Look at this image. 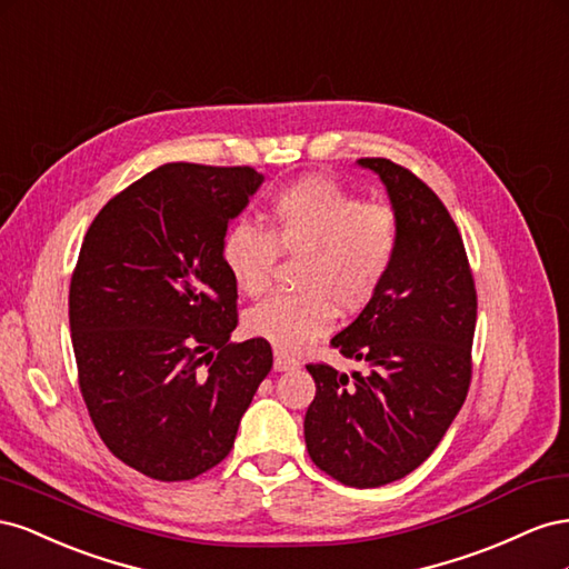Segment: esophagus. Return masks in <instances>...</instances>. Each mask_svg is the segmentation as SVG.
<instances>
[{"instance_id":"1","label":"esophagus","mask_w":569,"mask_h":569,"mask_svg":"<svg viewBox=\"0 0 569 569\" xmlns=\"http://www.w3.org/2000/svg\"><path fill=\"white\" fill-rule=\"evenodd\" d=\"M296 367H298V362L293 360V357H288L281 350L273 352V369L276 371H288V369H296Z\"/></svg>"}]
</instances>
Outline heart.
<instances>
[{
	"label": "heart",
	"mask_w": 569,
	"mask_h": 569,
	"mask_svg": "<svg viewBox=\"0 0 569 569\" xmlns=\"http://www.w3.org/2000/svg\"><path fill=\"white\" fill-rule=\"evenodd\" d=\"M400 242L398 214L381 202H360L329 178L288 186L267 209V233L233 223L221 240V259L236 288L262 296L279 259L305 254L302 293L273 296L246 315L250 336L296 352L331 327L336 307L360 312L375 300L393 267Z\"/></svg>",
	"instance_id": "heart-1"
}]
</instances>
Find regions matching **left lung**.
Segmentation results:
<instances>
[{
  "label": "left lung",
  "instance_id": "left-lung-1",
  "mask_svg": "<svg viewBox=\"0 0 569 569\" xmlns=\"http://www.w3.org/2000/svg\"><path fill=\"white\" fill-rule=\"evenodd\" d=\"M375 171L398 214L393 267L350 327L331 338L365 371L307 365L317 396L305 415L312 462L355 489H377L425 462L458 417L472 379L477 290L456 221L419 178L391 159Z\"/></svg>",
  "mask_w": 569,
  "mask_h": 569
}]
</instances>
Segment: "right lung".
Returning a JSON list of instances; mask_svg holds the SVG:
<instances>
[{
    "instance_id": "1",
    "label": "right lung",
    "mask_w": 569,
    "mask_h": 569,
    "mask_svg": "<svg viewBox=\"0 0 569 569\" xmlns=\"http://www.w3.org/2000/svg\"><path fill=\"white\" fill-rule=\"evenodd\" d=\"M262 183L250 167L164 164L86 233L69 293L80 393L107 448L144 477L186 481L219 465L271 371L267 340L229 343L238 288L221 259Z\"/></svg>"
}]
</instances>
